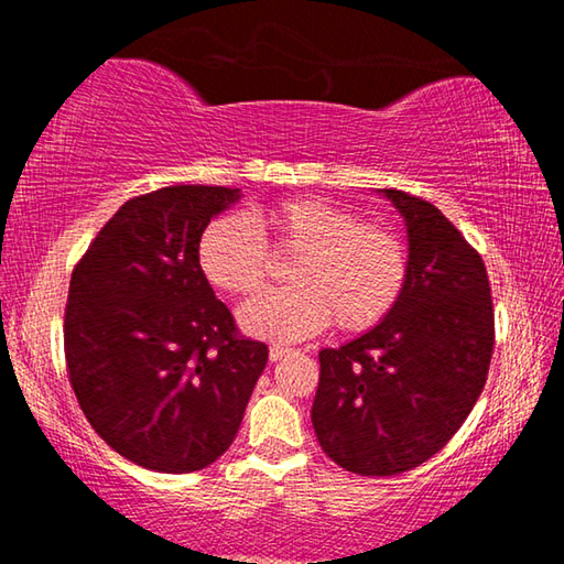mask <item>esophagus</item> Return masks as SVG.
Returning a JSON list of instances; mask_svg holds the SVG:
<instances>
[{
  "label": "esophagus",
  "mask_w": 564,
  "mask_h": 564,
  "mask_svg": "<svg viewBox=\"0 0 564 564\" xmlns=\"http://www.w3.org/2000/svg\"><path fill=\"white\" fill-rule=\"evenodd\" d=\"M289 356H291V348H283V346H271V350H269L271 362H279V360L289 358Z\"/></svg>",
  "instance_id": "obj_1"
}]
</instances>
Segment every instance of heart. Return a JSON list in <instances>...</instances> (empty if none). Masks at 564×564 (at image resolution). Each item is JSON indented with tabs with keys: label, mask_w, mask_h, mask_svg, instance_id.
I'll return each mask as SVG.
<instances>
[{
	"label": "heart",
	"mask_w": 564,
	"mask_h": 564,
	"mask_svg": "<svg viewBox=\"0 0 564 564\" xmlns=\"http://www.w3.org/2000/svg\"><path fill=\"white\" fill-rule=\"evenodd\" d=\"M295 256L291 289L265 291L241 305L246 333L293 343L336 321L346 333L378 326L405 291L410 253L403 236L366 224L328 198H291L251 216H221L196 243V261L214 289L248 295L269 279L271 253Z\"/></svg>",
	"instance_id": "1"
}]
</instances>
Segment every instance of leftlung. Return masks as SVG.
<instances>
[{"label": "left lung", "mask_w": 564, "mask_h": 564, "mask_svg": "<svg viewBox=\"0 0 564 564\" xmlns=\"http://www.w3.org/2000/svg\"><path fill=\"white\" fill-rule=\"evenodd\" d=\"M408 228L405 291L378 326L323 348L311 420L333 463L386 477L413 470L457 433L488 380L495 313L480 253L441 208L380 188Z\"/></svg>", "instance_id": "left-lung-1"}]
</instances>
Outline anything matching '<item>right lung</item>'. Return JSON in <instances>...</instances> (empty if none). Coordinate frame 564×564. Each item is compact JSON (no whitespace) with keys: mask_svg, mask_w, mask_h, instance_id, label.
I'll return each instance as SVG.
<instances>
[{"mask_svg":"<svg viewBox=\"0 0 564 564\" xmlns=\"http://www.w3.org/2000/svg\"><path fill=\"white\" fill-rule=\"evenodd\" d=\"M226 186H166L113 214L76 263L66 373L94 431L127 460L194 473L234 443L269 346L238 336L196 261Z\"/></svg>","mask_w":564,"mask_h":564,"instance_id":"add662e5","label":"right lung"}]
</instances>
